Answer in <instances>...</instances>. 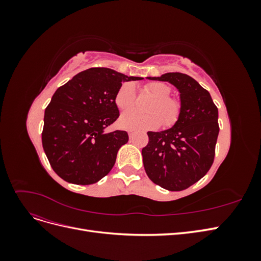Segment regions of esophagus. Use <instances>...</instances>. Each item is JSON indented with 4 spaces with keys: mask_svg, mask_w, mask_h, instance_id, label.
Returning a JSON list of instances; mask_svg holds the SVG:
<instances>
[{
    "mask_svg": "<svg viewBox=\"0 0 261 261\" xmlns=\"http://www.w3.org/2000/svg\"><path fill=\"white\" fill-rule=\"evenodd\" d=\"M128 136H129V138H133L134 133H133V132H128Z\"/></svg>",
    "mask_w": 261,
    "mask_h": 261,
    "instance_id": "34e87169",
    "label": "esophagus"
}]
</instances>
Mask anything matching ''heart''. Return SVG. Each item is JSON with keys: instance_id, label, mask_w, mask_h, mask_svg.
Returning <instances> with one entry per match:
<instances>
[{"instance_id": "obj_1", "label": "heart", "mask_w": 261, "mask_h": 261, "mask_svg": "<svg viewBox=\"0 0 261 261\" xmlns=\"http://www.w3.org/2000/svg\"><path fill=\"white\" fill-rule=\"evenodd\" d=\"M145 90L154 101L148 108V113L141 114L137 111L125 112L120 117V126L130 130H147L158 128L162 124L170 127L174 125L180 115V102L171 98V88L164 83L153 82L145 86ZM136 93L134 86L124 84L117 90L115 103L121 111H127L135 106Z\"/></svg>"}]
</instances>
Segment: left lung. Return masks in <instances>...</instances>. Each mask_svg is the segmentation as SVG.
I'll use <instances>...</instances> for the list:
<instances>
[{"instance_id": "1", "label": "left lung", "mask_w": 261, "mask_h": 261, "mask_svg": "<svg viewBox=\"0 0 261 261\" xmlns=\"http://www.w3.org/2000/svg\"><path fill=\"white\" fill-rule=\"evenodd\" d=\"M148 80L174 85L180 99V115L171 128L148 132L141 150L148 177L168 191H183L198 181L211 168L219 135L218 108L210 93L194 78L167 73Z\"/></svg>"}]
</instances>
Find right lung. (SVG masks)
I'll return each instance as SVG.
<instances>
[{"label": "right lung", "mask_w": 261, "mask_h": 261, "mask_svg": "<svg viewBox=\"0 0 261 261\" xmlns=\"http://www.w3.org/2000/svg\"><path fill=\"white\" fill-rule=\"evenodd\" d=\"M139 80L143 78L93 67L75 75L54 92L44 111L42 146L61 178L90 185L111 171L128 134L105 129L120 115L115 96L122 83Z\"/></svg>", "instance_id": "add662e5"}]
</instances>
